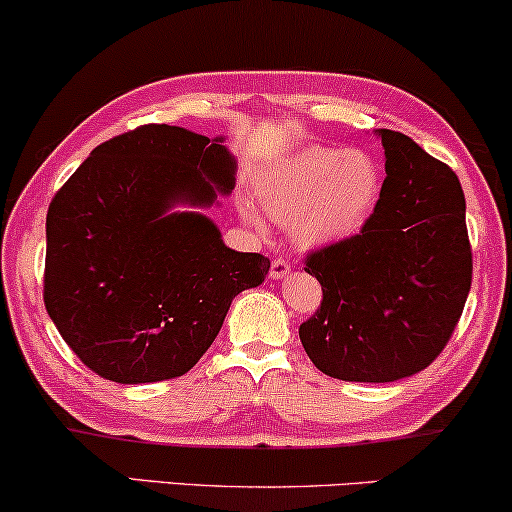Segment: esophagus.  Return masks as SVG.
I'll list each match as a JSON object with an SVG mask.
<instances>
[{
	"mask_svg": "<svg viewBox=\"0 0 512 512\" xmlns=\"http://www.w3.org/2000/svg\"><path fill=\"white\" fill-rule=\"evenodd\" d=\"M289 272H291L289 261H284V258H272V265H270L272 280H284V277H289Z\"/></svg>",
	"mask_w": 512,
	"mask_h": 512,
	"instance_id": "1",
	"label": "esophagus"
}]
</instances>
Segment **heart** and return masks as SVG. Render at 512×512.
Wrapping results in <instances>:
<instances>
[{"label":"heart","instance_id":"1","mask_svg":"<svg viewBox=\"0 0 512 512\" xmlns=\"http://www.w3.org/2000/svg\"><path fill=\"white\" fill-rule=\"evenodd\" d=\"M381 167L369 152L305 145L258 171L254 192L268 216L289 223L303 247H327L355 235L381 197ZM249 225L263 221L244 207Z\"/></svg>","mask_w":512,"mask_h":512}]
</instances>
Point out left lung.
Here are the masks:
<instances>
[{"mask_svg":"<svg viewBox=\"0 0 512 512\" xmlns=\"http://www.w3.org/2000/svg\"><path fill=\"white\" fill-rule=\"evenodd\" d=\"M386 181L360 235L313 251L322 305L298 336L322 374L390 383L423 371L459 324L473 280L466 197L447 164L378 129Z\"/></svg>","mask_w":512,"mask_h":512,"instance_id":"obj_1","label":"left lung"}]
</instances>
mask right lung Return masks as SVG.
Returning <instances> with one entry per match:
<instances>
[{
  "label": "right lung",
  "instance_id": "obj_1",
  "mask_svg": "<svg viewBox=\"0 0 512 512\" xmlns=\"http://www.w3.org/2000/svg\"><path fill=\"white\" fill-rule=\"evenodd\" d=\"M223 141L138 126L91 150L51 199L46 313L98 376L126 386L183 376L214 343L232 298L268 275V258L225 247L199 211L235 188Z\"/></svg>",
  "mask_w": 512,
  "mask_h": 512
}]
</instances>
